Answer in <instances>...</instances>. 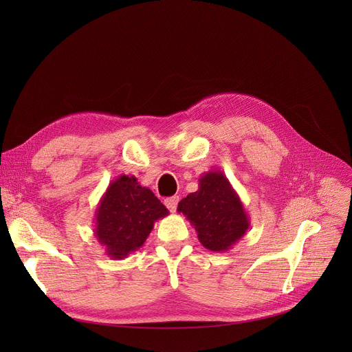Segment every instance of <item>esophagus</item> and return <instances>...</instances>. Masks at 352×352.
Returning a JSON list of instances; mask_svg holds the SVG:
<instances>
[{"mask_svg": "<svg viewBox=\"0 0 352 352\" xmlns=\"http://www.w3.org/2000/svg\"><path fill=\"white\" fill-rule=\"evenodd\" d=\"M178 201H179V197H170V198H166L164 202H165L166 208H168L171 212H174L177 210Z\"/></svg>", "mask_w": 352, "mask_h": 352, "instance_id": "34e87169", "label": "esophagus"}]
</instances>
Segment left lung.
<instances>
[{"label": "left lung", "mask_w": 352, "mask_h": 352, "mask_svg": "<svg viewBox=\"0 0 352 352\" xmlns=\"http://www.w3.org/2000/svg\"><path fill=\"white\" fill-rule=\"evenodd\" d=\"M198 181V190L182 198L177 211L195 228L202 247L228 251L248 231L250 217L224 173L208 171Z\"/></svg>", "instance_id": "8db88e82"}]
</instances>
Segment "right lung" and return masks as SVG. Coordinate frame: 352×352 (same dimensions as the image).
I'll return each mask as SVG.
<instances>
[{
	"instance_id": "1",
	"label": "right lung",
	"mask_w": 352,
	"mask_h": 352,
	"mask_svg": "<svg viewBox=\"0 0 352 352\" xmlns=\"http://www.w3.org/2000/svg\"><path fill=\"white\" fill-rule=\"evenodd\" d=\"M168 212L134 175H120L109 182L98 202L94 235L111 260H124L144 245L154 224Z\"/></svg>"
}]
</instances>
